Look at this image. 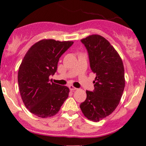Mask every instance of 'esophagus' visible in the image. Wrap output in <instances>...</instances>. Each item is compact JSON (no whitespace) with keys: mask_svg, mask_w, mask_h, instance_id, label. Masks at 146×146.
Returning <instances> with one entry per match:
<instances>
[{"mask_svg":"<svg viewBox=\"0 0 146 146\" xmlns=\"http://www.w3.org/2000/svg\"><path fill=\"white\" fill-rule=\"evenodd\" d=\"M69 89H70L71 91H74V90H77V88H75V87H73V85H70V86H69Z\"/></svg>","mask_w":146,"mask_h":146,"instance_id":"34e87169","label":"esophagus"}]
</instances>
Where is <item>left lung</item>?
Wrapping results in <instances>:
<instances>
[{
  "mask_svg": "<svg viewBox=\"0 0 146 146\" xmlns=\"http://www.w3.org/2000/svg\"><path fill=\"white\" fill-rule=\"evenodd\" d=\"M81 42L88 50L91 70L96 77L95 90L86 91L87 98L80 107L87 119L99 121L118 106L125 87L124 68L118 52L103 36L90 35Z\"/></svg>",
  "mask_w": 146,
  "mask_h": 146,
  "instance_id": "8db88e82",
  "label": "left lung"
}]
</instances>
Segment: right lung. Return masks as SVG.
<instances>
[{"instance_id": "right-lung-1", "label": "right lung", "mask_w": 146, "mask_h": 146, "mask_svg": "<svg viewBox=\"0 0 146 146\" xmlns=\"http://www.w3.org/2000/svg\"><path fill=\"white\" fill-rule=\"evenodd\" d=\"M73 44L72 41L42 39L33 44L19 67V90L26 108L37 117L56 115L68 97V87L49 79L57 70L59 58Z\"/></svg>"}]
</instances>
